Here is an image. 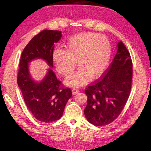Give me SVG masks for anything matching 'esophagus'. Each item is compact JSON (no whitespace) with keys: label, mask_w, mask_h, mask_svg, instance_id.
Returning <instances> with one entry per match:
<instances>
[{"label":"esophagus","mask_w":151,"mask_h":151,"mask_svg":"<svg viewBox=\"0 0 151 151\" xmlns=\"http://www.w3.org/2000/svg\"><path fill=\"white\" fill-rule=\"evenodd\" d=\"M72 91V94H76L79 92V91L78 89H77L76 88H73Z\"/></svg>","instance_id":"obj_1"}]
</instances>
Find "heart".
Instances as JSON below:
<instances>
[{
	"label": "heart",
	"mask_w": 151,
	"mask_h": 151,
	"mask_svg": "<svg viewBox=\"0 0 151 151\" xmlns=\"http://www.w3.org/2000/svg\"><path fill=\"white\" fill-rule=\"evenodd\" d=\"M111 44L106 36L93 33L72 36L65 45V50L57 48L53 57L57 70L68 76L77 65L74 74L66 80L69 86H81L88 83L91 77L95 79L103 74L110 60Z\"/></svg>",
	"instance_id": "obj_1"
}]
</instances>
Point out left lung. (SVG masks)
Masks as SVG:
<instances>
[{"instance_id":"8db88e82","label":"left lung","mask_w":151,"mask_h":151,"mask_svg":"<svg viewBox=\"0 0 151 151\" xmlns=\"http://www.w3.org/2000/svg\"><path fill=\"white\" fill-rule=\"evenodd\" d=\"M132 66L129 50L118 42L117 53L107 70L85 89L88 103L84 112L93 125H108L120 115L130 93Z\"/></svg>"}]
</instances>
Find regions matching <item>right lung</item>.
<instances>
[{
	"label": "right lung",
	"mask_w": 151,
	"mask_h": 151,
	"mask_svg": "<svg viewBox=\"0 0 151 151\" xmlns=\"http://www.w3.org/2000/svg\"><path fill=\"white\" fill-rule=\"evenodd\" d=\"M61 36L60 31H42L27 44L19 62L17 81L24 103L36 120L45 123L58 120L62 116L65 105L72 95V91L63 87L51 68L42 82L36 83L29 76L28 63L40 58L53 67L54 44Z\"/></svg>",
	"instance_id": "1"
}]
</instances>
